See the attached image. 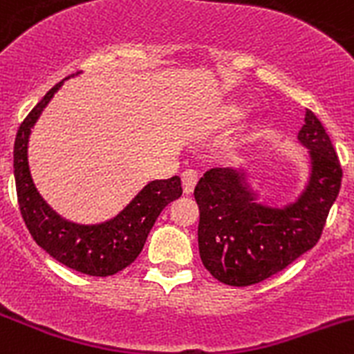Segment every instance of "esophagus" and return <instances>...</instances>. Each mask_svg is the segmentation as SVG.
Instances as JSON below:
<instances>
[{"instance_id": "obj_1", "label": "esophagus", "mask_w": 354, "mask_h": 354, "mask_svg": "<svg viewBox=\"0 0 354 354\" xmlns=\"http://www.w3.org/2000/svg\"><path fill=\"white\" fill-rule=\"evenodd\" d=\"M197 181H198V174L195 173V171H192V169L185 171V173L181 174V183H183V192H185V194L190 195L192 192H194V188H195V185H197Z\"/></svg>"}]
</instances>
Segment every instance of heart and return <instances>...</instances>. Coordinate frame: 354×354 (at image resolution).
<instances>
[{
    "mask_svg": "<svg viewBox=\"0 0 354 354\" xmlns=\"http://www.w3.org/2000/svg\"><path fill=\"white\" fill-rule=\"evenodd\" d=\"M245 109H242V107H232V109H228V111H226V114H225V119L228 122H233V121H240V119L242 118H245Z\"/></svg>",
    "mask_w": 354,
    "mask_h": 354,
    "instance_id": "heart-1",
    "label": "heart"
}]
</instances>
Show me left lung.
Returning a JSON list of instances; mask_svg holds the SVG:
<instances>
[{
  "label": "left lung",
  "mask_w": 354,
  "mask_h": 354,
  "mask_svg": "<svg viewBox=\"0 0 354 354\" xmlns=\"http://www.w3.org/2000/svg\"><path fill=\"white\" fill-rule=\"evenodd\" d=\"M297 140L310 150L311 173L292 204H259L243 169L214 167L198 180L194 192L201 212L198 252L219 282L233 287L263 282L320 240L341 188V162L311 111H306Z\"/></svg>",
  "instance_id": "8db88e82"
}]
</instances>
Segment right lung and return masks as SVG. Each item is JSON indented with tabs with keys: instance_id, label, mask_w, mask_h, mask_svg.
Returning a JSON list of instances; mask_svg holds the SVG:
<instances>
[{
	"instance_id": "1",
	"label": "right lung",
	"mask_w": 354,
	"mask_h": 354,
	"mask_svg": "<svg viewBox=\"0 0 354 354\" xmlns=\"http://www.w3.org/2000/svg\"><path fill=\"white\" fill-rule=\"evenodd\" d=\"M64 81L41 98L17 131L13 174L20 214L37 245L58 263L84 275L111 277L138 257L162 209L183 194L181 180L173 176L150 181L115 218L98 225H77L60 218L34 187L27 162V143L37 118Z\"/></svg>"
}]
</instances>
